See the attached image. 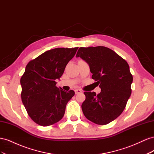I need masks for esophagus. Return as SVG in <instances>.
Here are the masks:
<instances>
[{
    "instance_id": "34e87169",
    "label": "esophagus",
    "mask_w": 154,
    "mask_h": 154,
    "mask_svg": "<svg viewBox=\"0 0 154 154\" xmlns=\"http://www.w3.org/2000/svg\"><path fill=\"white\" fill-rule=\"evenodd\" d=\"M74 92H75L76 94H80V93H82V91L80 89H76V90H74Z\"/></svg>"
}]
</instances>
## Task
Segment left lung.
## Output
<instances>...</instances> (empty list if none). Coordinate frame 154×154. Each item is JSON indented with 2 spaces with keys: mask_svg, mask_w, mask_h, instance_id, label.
Masks as SVG:
<instances>
[{
  "mask_svg": "<svg viewBox=\"0 0 154 154\" xmlns=\"http://www.w3.org/2000/svg\"><path fill=\"white\" fill-rule=\"evenodd\" d=\"M76 57L89 65L92 78L101 88L98 94L85 92L82 109L87 119L106 125L123 112L131 95L133 77L125 60L112 49L103 47L80 48Z\"/></svg>",
  "mask_w": 154,
  "mask_h": 154,
  "instance_id": "1",
  "label": "left lung"
}]
</instances>
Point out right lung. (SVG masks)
<instances>
[{
  "mask_svg": "<svg viewBox=\"0 0 154 154\" xmlns=\"http://www.w3.org/2000/svg\"><path fill=\"white\" fill-rule=\"evenodd\" d=\"M78 49H51L26 66L20 78L21 98L29 116L38 125L48 127L63 117L67 103L74 92L58 88L55 80L62 76Z\"/></svg>",
  "mask_w": 154,
  "mask_h": 154,
  "instance_id": "add662e5",
  "label": "right lung"
}]
</instances>
